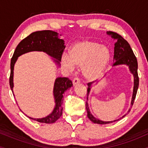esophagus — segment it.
Returning a JSON list of instances; mask_svg holds the SVG:
<instances>
[{"mask_svg": "<svg viewBox=\"0 0 148 148\" xmlns=\"http://www.w3.org/2000/svg\"><path fill=\"white\" fill-rule=\"evenodd\" d=\"M72 83H73V85H74V86H76V85H77V84H79V83H80V80H79V78L76 77V78H74V79H73Z\"/></svg>", "mask_w": 148, "mask_h": 148, "instance_id": "obj_1", "label": "esophagus"}]
</instances>
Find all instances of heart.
Here are the masks:
<instances>
[{
  "instance_id": "1",
  "label": "heart",
  "mask_w": 148,
  "mask_h": 148,
  "mask_svg": "<svg viewBox=\"0 0 148 148\" xmlns=\"http://www.w3.org/2000/svg\"><path fill=\"white\" fill-rule=\"evenodd\" d=\"M111 52L106 46L91 40L75 42L69 49V56L62 55L60 64L64 69L72 72L75 66L81 67L86 79L94 81L102 75L109 63Z\"/></svg>"
}]
</instances>
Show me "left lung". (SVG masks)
<instances>
[{"instance_id":"left-lung-1","label":"left lung","mask_w":148,"mask_h":148,"mask_svg":"<svg viewBox=\"0 0 148 148\" xmlns=\"http://www.w3.org/2000/svg\"><path fill=\"white\" fill-rule=\"evenodd\" d=\"M107 34L111 35L112 38L117 40V42H115V47H114V57H113V60H114V63H113V66L120 65V64H127L130 68V70L131 73L134 75V90H133V95H132V106L134 104V99L136 98V95L137 90L138 88L139 85V78L138 76V62H137V59L136 58L135 55H134L133 51H132V48H131L130 44L127 42L126 40L118 35V33H114L112 31H108ZM88 88L87 89V99H88V95H89L90 91V83L88 84ZM86 111H87V116L88 118L91 120L92 123L96 124H99V125H106V124L112 123L113 122L117 121L118 120H113V121H109V122H104L101 121V120L97 119L91 114L90 112L89 107H88V101L86 103ZM131 111V108H130L128 111V113ZM124 116L122 117L123 118Z\"/></svg>"}]
</instances>
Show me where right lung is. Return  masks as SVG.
<instances>
[{
  "mask_svg": "<svg viewBox=\"0 0 148 148\" xmlns=\"http://www.w3.org/2000/svg\"><path fill=\"white\" fill-rule=\"evenodd\" d=\"M64 40L58 37V34L52 30H41L31 33L19 42L15 49L14 54L11 59L10 64V86L13 93V76H14V66L18 57L30 51H43L53 58L54 62L58 64H60L61 57L64 51ZM72 86V82L67 77H58L56 79L53 87V96L55 99L56 106L51 113L42 118H33L28 117L32 120H36L41 123L51 124L54 123L60 118L62 114L63 103V94L69 88Z\"/></svg>",
  "mask_w": 148,
  "mask_h": 148,
  "instance_id": "1",
  "label": "right lung"
}]
</instances>
